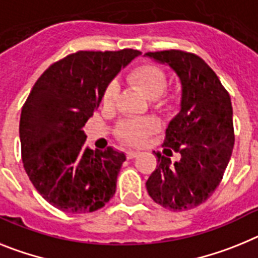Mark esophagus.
Returning a JSON list of instances; mask_svg holds the SVG:
<instances>
[{"label":"esophagus","mask_w":258,"mask_h":258,"mask_svg":"<svg viewBox=\"0 0 258 258\" xmlns=\"http://www.w3.org/2000/svg\"><path fill=\"white\" fill-rule=\"evenodd\" d=\"M126 156H127V158H128V160H132V158H136V157L139 156V153H138V152H135V151H127Z\"/></svg>","instance_id":"34e87169"}]
</instances>
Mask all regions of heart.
<instances>
[{"label": "heart", "mask_w": 258, "mask_h": 258, "mask_svg": "<svg viewBox=\"0 0 258 258\" xmlns=\"http://www.w3.org/2000/svg\"><path fill=\"white\" fill-rule=\"evenodd\" d=\"M127 82L134 88L142 92L151 100L152 106L161 113H167L175 104V96L165 91L167 86L166 73L157 64L151 62L136 64L127 74ZM119 93V87L116 82H110L106 86L102 95L105 106H113ZM160 130V122L154 118H140V119H126L116 126V136L131 145H140L145 139Z\"/></svg>", "instance_id": "b5f03b06"}]
</instances>
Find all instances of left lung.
<instances>
[{
    "label": "left lung",
    "instance_id": "obj_1",
    "mask_svg": "<svg viewBox=\"0 0 258 258\" xmlns=\"http://www.w3.org/2000/svg\"><path fill=\"white\" fill-rule=\"evenodd\" d=\"M166 63L182 83L180 111L169 123L157 156V169L147 180L154 203L172 212L192 209L209 199L223 178L234 148L232 105L228 92L203 58L183 50L148 51ZM172 151L181 160L172 164Z\"/></svg>",
    "mask_w": 258,
    "mask_h": 258
}]
</instances>
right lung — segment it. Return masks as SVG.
Here are the masks:
<instances>
[{"label": "right lung", "instance_id": "right-lung-1", "mask_svg": "<svg viewBox=\"0 0 258 258\" xmlns=\"http://www.w3.org/2000/svg\"><path fill=\"white\" fill-rule=\"evenodd\" d=\"M142 54L80 50L49 66L22 107L19 136L27 175L49 204L62 212L101 209L115 194L126 156L111 147H86L83 127L120 69Z\"/></svg>", "mask_w": 258, "mask_h": 258}]
</instances>
